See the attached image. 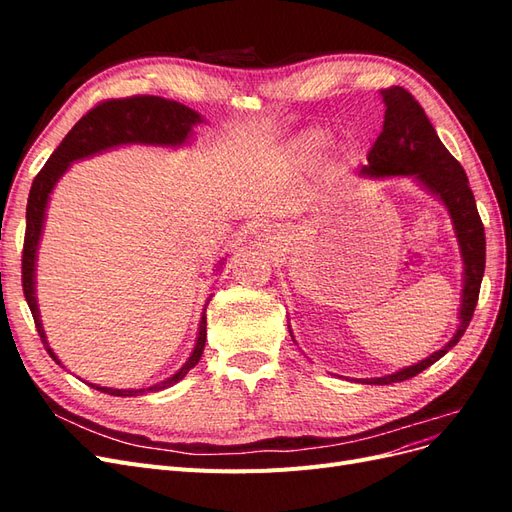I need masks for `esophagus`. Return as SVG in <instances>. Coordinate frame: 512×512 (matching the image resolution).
Returning <instances> with one entry per match:
<instances>
[{"label":"esophagus","mask_w":512,"mask_h":512,"mask_svg":"<svg viewBox=\"0 0 512 512\" xmlns=\"http://www.w3.org/2000/svg\"><path fill=\"white\" fill-rule=\"evenodd\" d=\"M260 237H265V239H277V237H275V232H271L269 228L262 230V232H260Z\"/></svg>","instance_id":"esophagus-1"}]
</instances>
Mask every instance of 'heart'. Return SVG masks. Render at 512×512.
Segmentation results:
<instances>
[{"label":"heart","instance_id":"1","mask_svg":"<svg viewBox=\"0 0 512 512\" xmlns=\"http://www.w3.org/2000/svg\"><path fill=\"white\" fill-rule=\"evenodd\" d=\"M329 143V132L322 128H309L301 132L297 138H294L290 145V153L294 162H299L303 166H309L320 160L324 147Z\"/></svg>","mask_w":512,"mask_h":512}]
</instances>
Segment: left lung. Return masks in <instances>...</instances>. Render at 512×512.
<instances>
[{
	"label": "left lung",
	"mask_w": 512,
	"mask_h": 512,
	"mask_svg": "<svg viewBox=\"0 0 512 512\" xmlns=\"http://www.w3.org/2000/svg\"><path fill=\"white\" fill-rule=\"evenodd\" d=\"M380 96L384 102V126L374 147L367 153V164L359 168V177H412L423 190L440 200L448 215H451L459 243L463 260V290L457 316L459 324L453 337L448 339V344L410 367L393 371V374H386L382 378H367L363 380L365 384H393L410 380L457 346L474 316L480 282H483L485 273V228L480 222L466 170L442 145L423 106L404 87L382 89Z\"/></svg>",
	"instance_id": "left-lung-1"
}]
</instances>
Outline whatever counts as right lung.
<instances>
[{
    "label": "right lung",
    "instance_id": "add662e5",
    "mask_svg": "<svg viewBox=\"0 0 512 512\" xmlns=\"http://www.w3.org/2000/svg\"><path fill=\"white\" fill-rule=\"evenodd\" d=\"M205 119L200 117L190 106L179 104L175 100H166L160 96H134L121 100H106L79 119V123L66 134L61 145L53 151V156L42 166L36 175L32 190L27 198V228H25V245H23V294L25 301L32 309L38 335L51 359L61 365L57 354L46 342V333L40 320V309L36 299V260L38 245L42 239L46 207H49L51 194L57 181L64 177L72 162L98 156L102 151L115 149L121 145H153V147H181L192 141V130ZM222 265V260H220ZM218 271V269H215ZM207 309H203L198 324V337L188 361L181 365L173 376L151 384L147 389H111V386H98L87 382L91 389L115 395V397H136L145 393H156L168 386L177 384L185 378V374L200 361L207 342Z\"/></svg>",
    "mask_w": 512,
    "mask_h": 512
}]
</instances>
